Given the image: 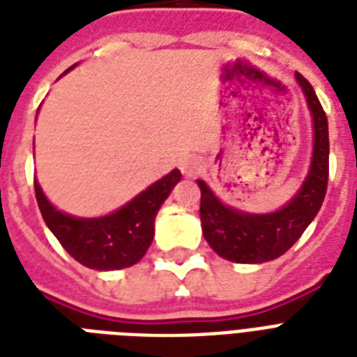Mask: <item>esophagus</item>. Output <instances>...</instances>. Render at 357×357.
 <instances>
[{
    "mask_svg": "<svg viewBox=\"0 0 357 357\" xmlns=\"http://www.w3.org/2000/svg\"><path fill=\"white\" fill-rule=\"evenodd\" d=\"M179 168H181L185 178H195L202 172V162L196 157H185V159L179 161Z\"/></svg>",
    "mask_w": 357,
    "mask_h": 357,
    "instance_id": "1",
    "label": "esophagus"
}]
</instances>
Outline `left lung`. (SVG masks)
I'll return each mask as SVG.
<instances>
[{
  "mask_svg": "<svg viewBox=\"0 0 357 357\" xmlns=\"http://www.w3.org/2000/svg\"><path fill=\"white\" fill-rule=\"evenodd\" d=\"M294 79L311 114L313 148L304 181L293 198L272 213H248L224 204L204 179L200 187L202 234L222 259L259 265L283 255L293 246L321 209L328 187V119L313 86L296 72Z\"/></svg>",
  "mask_w": 357,
  "mask_h": 357,
  "instance_id": "1",
  "label": "left lung"
}]
</instances>
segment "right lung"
<instances>
[{
	"mask_svg": "<svg viewBox=\"0 0 357 357\" xmlns=\"http://www.w3.org/2000/svg\"><path fill=\"white\" fill-rule=\"evenodd\" d=\"M179 179L181 172L174 168L116 211L102 217H75L61 211L47 200L36 179L35 195L44 222L63 248L81 265L107 272L128 268L144 257L155 234L157 213Z\"/></svg>",
	"mask_w": 357,
	"mask_h": 357,
	"instance_id": "add662e5",
	"label": "right lung"
}]
</instances>
